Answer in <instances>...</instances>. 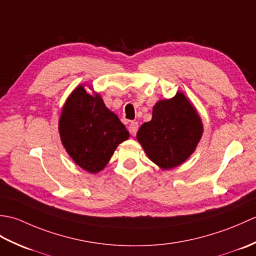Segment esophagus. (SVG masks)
Segmentation results:
<instances>
[{"label": "esophagus", "instance_id": "34e87169", "mask_svg": "<svg viewBox=\"0 0 256 256\" xmlns=\"http://www.w3.org/2000/svg\"><path fill=\"white\" fill-rule=\"evenodd\" d=\"M138 130V122L133 121V122L130 123V125H128V132H130V134L133 135V136H134V135H136Z\"/></svg>", "mask_w": 256, "mask_h": 256}]
</instances>
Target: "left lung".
<instances>
[{
	"instance_id": "1",
	"label": "left lung",
	"mask_w": 256,
	"mask_h": 256,
	"mask_svg": "<svg viewBox=\"0 0 256 256\" xmlns=\"http://www.w3.org/2000/svg\"><path fill=\"white\" fill-rule=\"evenodd\" d=\"M199 114L182 92L160 100L150 122L140 128L136 138L148 158L162 170H172L192 155L202 135Z\"/></svg>"
}]
</instances>
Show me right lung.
Segmentation results:
<instances>
[{
  "label": "right lung",
  "instance_id": "add662e5",
  "mask_svg": "<svg viewBox=\"0 0 256 256\" xmlns=\"http://www.w3.org/2000/svg\"><path fill=\"white\" fill-rule=\"evenodd\" d=\"M59 134L64 148L82 170L96 174L106 166L120 143L130 136L124 124L108 110L100 94L78 86L62 108Z\"/></svg>",
  "mask_w": 256,
  "mask_h": 256
}]
</instances>
